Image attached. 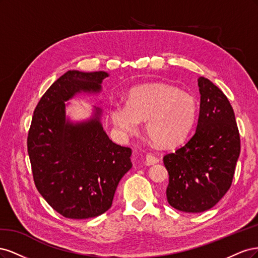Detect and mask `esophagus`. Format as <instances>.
<instances>
[{
  "label": "esophagus",
  "instance_id": "obj_1",
  "mask_svg": "<svg viewBox=\"0 0 258 258\" xmlns=\"http://www.w3.org/2000/svg\"><path fill=\"white\" fill-rule=\"evenodd\" d=\"M159 161L158 157H156L153 154H147L145 156V165L147 166H152L155 165V163H157Z\"/></svg>",
  "mask_w": 258,
  "mask_h": 258
}]
</instances>
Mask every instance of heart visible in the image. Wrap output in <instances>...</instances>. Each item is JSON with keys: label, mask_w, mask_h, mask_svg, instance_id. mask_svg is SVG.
<instances>
[{"label": "heart", "mask_w": 258, "mask_h": 258, "mask_svg": "<svg viewBox=\"0 0 258 258\" xmlns=\"http://www.w3.org/2000/svg\"><path fill=\"white\" fill-rule=\"evenodd\" d=\"M198 102L192 93L162 83L132 88L127 103L110 107V116L121 134L134 135L145 120L148 139L157 146L172 147L188 136L196 121Z\"/></svg>", "instance_id": "obj_1"}]
</instances>
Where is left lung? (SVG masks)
<instances>
[{
	"mask_svg": "<svg viewBox=\"0 0 258 258\" xmlns=\"http://www.w3.org/2000/svg\"><path fill=\"white\" fill-rule=\"evenodd\" d=\"M200 111L195 134L163 157L169 173L167 200L188 213L213 208L230 188L240 155L232 106L212 82L199 77Z\"/></svg>",
	"mask_w": 258,
	"mask_h": 258,
	"instance_id": "1",
	"label": "left lung"
}]
</instances>
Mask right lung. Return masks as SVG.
<instances>
[{
    "label": "right lung",
    "mask_w": 258,
    "mask_h": 258,
    "mask_svg": "<svg viewBox=\"0 0 258 258\" xmlns=\"http://www.w3.org/2000/svg\"><path fill=\"white\" fill-rule=\"evenodd\" d=\"M108 74L68 71L37 103L28 134V154L36 188L67 218L96 217L111 208L121 177L132 167L131 148L115 144L100 121L66 118V101L79 92L97 93Z\"/></svg>",
    "instance_id": "obj_1"
}]
</instances>
